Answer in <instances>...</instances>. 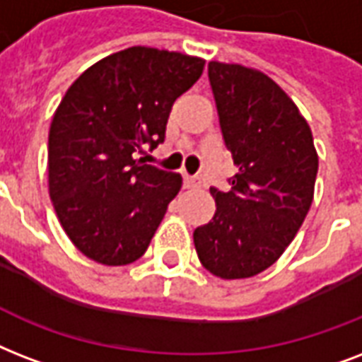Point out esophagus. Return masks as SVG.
<instances>
[{"label":"esophagus","instance_id":"34e87169","mask_svg":"<svg viewBox=\"0 0 362 362\" xmlns=\"http://www.w3.org/2000/svg\"><path fill=\"white\" fill-rule=\"evenodd\" d=\"M185 187H187V189H200V187H202L200 177H196V175H189V173H185Z\"/></svg>","mask_w":362,"mask_h":362}]
</instances>
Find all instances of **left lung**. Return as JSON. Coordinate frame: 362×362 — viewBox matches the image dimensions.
<instances>
[{
    "label": "left lung",
    "mask_w": 362,
    "mask_h": 362,
    "mask_svg": "<svg viewBox=\"0 0 362 362\" xmlns=\"http://www.w3.org/2000/svg\"><path fill=\"white\" fill-rule=\"evenodd\" d=\"M232 189H209L215 215L194 230L202 266L223 279L270 268L300 230L313 200L317 151L310 124L276 81L259 69L209 62Z\"/></svg>",
    "instance_id": "1"
}]
</instances>
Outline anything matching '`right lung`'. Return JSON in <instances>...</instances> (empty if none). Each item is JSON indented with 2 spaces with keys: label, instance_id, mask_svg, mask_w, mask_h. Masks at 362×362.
Here are the masks:
<instances>
[{
  "label": "right lung",
  "instance_id": "right-lung-1",
  "mask_svg": "<svg viewBox=\"0 0 362 362\" xmlns=\"http://www.w3.org/2000/svg\"><path fill=\"white\" fill-rule=\"evenodd\" d=\"M198 56L130 47L79 75L49 130V194L75 247L105 266L141 257L183 177L137 158L164 141L173 102L200 79Z\"/></svg>",
  "mask_w": 362,
  "mask_h": 362
}]
</instances>
